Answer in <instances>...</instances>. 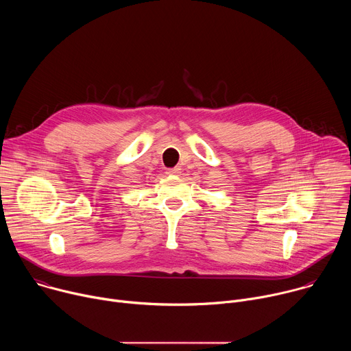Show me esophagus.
I'll return each instance as SVG.
<instances>
[{"mask_svg": "<svg viewBox=\"0 0 351 351\" xmlns=\"http://www.w3.org/2000/svg\"><path fill=\"white\" fill-rule=\"evenodd\" d=\"M180 172H182V169L179 167H175V168H171L167 171V173H169V175H179Z\"/></svg>", "mask_w": 351, "mask_h": 351, "instance_id": "obj_1", "label": "esophagus"}]
</instances>
